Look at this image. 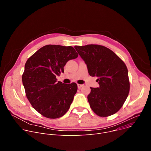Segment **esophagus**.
<instances>
[{
	"instance_id": "1",
	"label": "esophagus",
	"mask_w": 151,
	"mask_h": 151,
	"mask_svg": "<svg viewBox=\"0 0 151 151\" xmlns=\"http://www.w3.org/2000/svg\"><path fill=\"white\" fill-rule=\"evenodd\" d=\"M77 85H78V88L79 89L81 88V87H82L83 85H82V84H79V83H78Z\"/></svg>"
}]
</instances>
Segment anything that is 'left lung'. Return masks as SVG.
<instances>
[{
	"label": "left lung",
	"mask_w": 151,
	"mask_h": 151,
	"mask_svg": "<svg viewBox=\"0 0 151 151\" xmlns=\"http://www.w3.org/2000/svg\"><path fill=\"white\" fill-rule=\"evenodd\" d=\"M87 66L90 76L97 77L100 87L91 88L88 101L93 112L107 117L116 113L130 91V81L124 62L112 50L100 45L75 46Z\"/></svg>",
	"instance_id": "left-lung-1"
}]
</instances>
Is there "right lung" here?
Listing matches in <instances>:
<instances>
[{"instance_id": "right-lung-1", "label": "right lung", "mask_w": 151, "mask_h": 151, "mask_svg": "<svg viewBox=\"0 0 151 151\" xmlns=\"http://www.w3.org/2000/svg\"><path fill=\"white\" fill-rule=\"evenodd\" d=\"M78 54L71 46L47 45L27 60L22 81L26 97L33 108L44 116L55 119L65 114L78 90L75 82H57V76Z\"/></svg>"}]
</instances>
